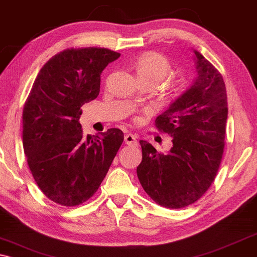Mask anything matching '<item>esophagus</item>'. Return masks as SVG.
<instances>
[{
  "instance_id": "1",
  "label": "esophagus",
  "mask_w": 257,
  "mask_h": 257,
  "mask_svg": "<svg viewBox=\"0 0 257 257\" xmlns=\"http://www.w3.org/2000/svg\"><path fill=\"white\" fill-rule=\"evenodd\" d=\"M124 142L127 145H137V137L133 135H126L124 137Z\"/></svg>"
}]
</instances>
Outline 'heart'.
Wrapping results in <instances>:
<instances>
[{
  "label": "heart",
  "mask_w": 257,
  "mask_h": 257,
  "mask_svg": "<svg viewBox=\"0 0 257 257\" xmlns=\"http://www.w3.org/2000/svg\"><path fill=\"white\" fill-rule=\"evenodd\" d=\"M171 72L170 63L164 56L154 52L143 55L137 63V75L142 80H151L159 84Z\"/></svg>",
  "instance_id": "b5f03b06"
}]
</instances>
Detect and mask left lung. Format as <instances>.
<instances>
[{"instance_id":"obj_1","label":"left lung","mask_w":257,"mask_h":257,"mask_svg":"<svg viewBox=\"0 0 257 257\" xmlns=\"http://www.w3.org/2000/svg\"><path fill=\"white\" fill-rule=\"evenodd\" d=\"M196 76L189 87L156 119L172 137L173 147L158 153L140 140L143 160L137 175L160 206L182 208L194 203L212 185L222 159L228 115L222 76L193 49Z\"/></svg>"}]
</instances>
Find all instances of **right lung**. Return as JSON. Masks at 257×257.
<instances>
[{
    "label": "right lung",
    "mask_w": 257,
    "mask_h": 257,
    "mask_svg": "<svg viewBox=\"0 0 257 257\" xmlns=\"http://www.w3.org/2000/svg\"><path fill=\"white\" fill-rule=\"evenodd\" d=\"M120 54L104 48L68 49L43 65L23 110V149L45 196L62 206L89 200L104 180L124 133L84 136L80 107L99 94L100 75Z\"/></svg>",
    "instance_id": "right-lung-1"
}]
</instances>
